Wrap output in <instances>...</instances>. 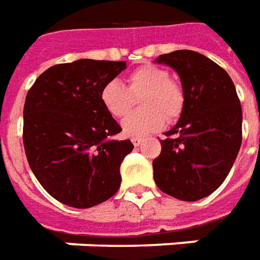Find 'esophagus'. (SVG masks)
Returning a JSON list of instances; mask_svg holds the SVG:
<instances>
[{
    "label": "esophagus",
    "mask_w": 260,
    "mask_h": 260,
    "mask_svg": "<svg viewBox=\"0 0 260 260\" xmlns=\"http://www.w3.org/2000/svg\"><path fill=\"white\" fill-rule=\"evenodd\" d=\"M132 143H133L136 147H139V145L143 144V139H137V137H134V139H132Z\"/></svg>",
    "instance_id": "34e87169"
}]
</instances>
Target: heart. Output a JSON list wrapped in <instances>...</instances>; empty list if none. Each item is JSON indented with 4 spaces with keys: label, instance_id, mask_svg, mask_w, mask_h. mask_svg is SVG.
Instances as JSON below:
<instances>
[{
    "label": "heart",
    "instance_id": "heart-1",
    "mask_svg": "<svg viewBox=\"0 0 260 260\" xmlns=\"http://www.w3.org/2000/svg\"><path fill=\"white\" fill-rule=\"evenodd\" d=\"M141 110L121 121L127 137H144L161 130L165 121H175L185 108V92L169 78L168 70L154 64L136 68L127 77V88L119 81H109L101 89V102L113 117H123L140 98Z\"/></svg>",
    "mask_w": 260,
    "mask_h": 260
}]
</instances>
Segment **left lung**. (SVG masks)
Segmentation results:
<instances>
[{"label":"left lung","mask_w":260,"mask_h":260,"mask_svg":"<svg viewBox=\"0 0 260 260\" xmlns=\"http://www.w3.org/2000/svg\"><path fill=\"white\" fill-rule=\"evenodd\" d=\"M155 61L178 73L185 108L161 140L154 180L169 196L196 202L218 189L233 168L242 141L241 104L227 71L200 53L176 50Z\"/></svg>","instance_id":"8db88e82"}]
</instances>
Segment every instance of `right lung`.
Wrapping results in <instances>:
<instances>
[{"mask_svg":"<svg viewBox=\"0 0 260 260\" xmlns=\"http://www.w3.org/2000/svg\"><path fill=\"white\" fill-rule=\"evenodd\" d=\"M126 61L81 58L47 68L23 106L27 162L45 190L61 203L88 209L120 187V165L130 140H112L121 127L101 102L102 86Z\"/></svg>","mask_w":260,"mask_h":260,"instance_id":"1","label":"right lung"}]
</instances>
